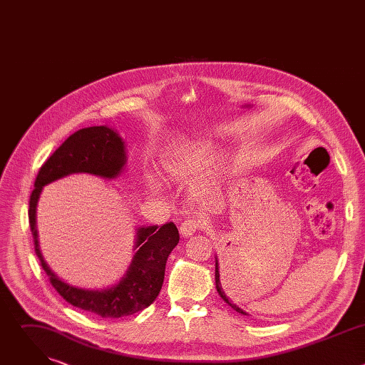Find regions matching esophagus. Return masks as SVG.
<instances>
[{
    "label": "esophagus",
    "mask_w": 365,
    "mask_h": 365,
    "mask_svg": "<svg viewBox=\"0 0 365 365\" xmlns=\"http://www.w3.org/2000/svg\"><path fill=\"white\" fill-rule=\"evenodd\" d=\"M200 228H203V222L200 220H197V218H187V220H185L182 222L179 231H180L182 237H190V235H193Z\"/></svg>",
    "instance_id": "obj_1"
}]
</instances>
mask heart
<instances>
[{
    "instance_id": "1",
    "label": "heart",
    "mask_w": 365,
    "mask_h": 365,
    "mask_svg": "<svg viewBox=\"0 0 365 365\" xmlns=\"http://www.w3.org/2000/svg\"><path fill=\"white\" fill-rule=\"evenodd\" d=\"M217 144L212 141H192L175 145L162 155L163 173L176 182H186L210 166L215 159ZM224 179V162L218 160L206 173L195 182L192 193L196 197H212L222 189ZM151 185H154L151 182Z\"/></svg>"
}]
</instances>
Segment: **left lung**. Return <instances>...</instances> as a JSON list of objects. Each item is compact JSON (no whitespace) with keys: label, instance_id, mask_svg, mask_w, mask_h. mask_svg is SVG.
<instances>
[{"label":"left lung","instance_id":"obj_1","mask_svg":"<svg viewBox=\"0 0 365 365\" xmlns=\"http://www.w3.org/2000/svg\"><path fill=\"white\" fill-rule=\"evenodd\" d=\"M215 284H217V290H218V293H220V296L234 309V310H237L238 314H241V315H248L247 312H244L241 307H238L228 296H227V293L224 292V289H222V286H221V280H220V267H218V259H215Z\"/></svg>","mask_w":365,"mask_h":365}]
</instances>
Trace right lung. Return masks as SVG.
Instances as JSON below:
<instances>
[{"label":"right lung","instance_id":"right-lung-1","mask_svg":"<svg viewBox=\"0 0 365 365\" xmlns=\"http://www.w3.org/2000/svg\"><path fill=\"white\" fill-rule=\"evenodd\" d=\"M125 144L117 131L107 125L82 128L68 137L40 168L30 196L29 221L36 255L56 292L72 306L102 318L128 317L150 306L162 290L168 257L179 242L173 222L137 230V252L120 280L113 287L89 290L72 286L50 270L38 248L36 210L41 189L72 173H89L102 179H115L125 168Z\"/></svg>","mask_w":365,"mask_h":365}]
</instances>
